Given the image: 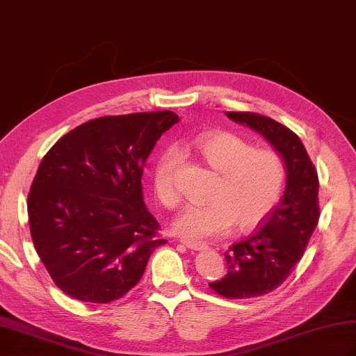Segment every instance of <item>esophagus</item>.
I'll use <instances>...</instances> for the list:
<instances>
[{"label": "esophagus", "instance_id": "34e87169", "mask_svg": "<svg viewBox=\"0 0 356 356\" xmlns=\"http://www.w3.org/2000/svg\"><path fill=\"white\" fill-rule=\"evenodd\" d=\"M180 242L184 243L185 247L191 251H204V250H207V245H204L202 242H193V241H186V239H181Z\"/></svg>", "mask_w": 356, "mask_h": 356}]
</instances>
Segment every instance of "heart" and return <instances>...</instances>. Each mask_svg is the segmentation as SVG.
<instances>
[{"label":"heart","mask_w":356,"mask_h":356,"mask_svg":"<svg viewBox=\"0 0 356 356\" xmlns=\"http://www.w3.org/2000/svg\"><path fill=\"white\" fill-rule=\"evenodd\" d=\"M195 147L218 179L212 188V202L191 204L172 222L180 238L193 242L218 239L234 222L247 230L257 225L278 203L286 185V163L277 152L254 149V145L230 132L203 135ZM176 145L163 150L153 172V189L165 207H176L180 194L175 185L179 159Z\"/></svg>","instance_id":"heart-1"}]
</instances>
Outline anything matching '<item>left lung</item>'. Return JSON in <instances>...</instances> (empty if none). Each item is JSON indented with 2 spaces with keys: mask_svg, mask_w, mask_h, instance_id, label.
<instances>
[{
  "mask_svg": "<svg viewBox=\"0 0 356 356\" xmlns=\"http://www.w3.org/2000/svg\"><path fill=\"white\" fill-rule=\"evenodd\" d=\"M225 114L265 136L284 159L287 170L280 203L248 238L232 245L225 252L229 273L209 284L222 298L248 299L275 290L302 259L321 216L318 177L302 141L289 127L256 113Z\"/></svg>",
  "mask_w": 356,
  "mask_h": 356,
  "instance_id": "left-lung-1",
  "label": "left lung"
}]
</instances>
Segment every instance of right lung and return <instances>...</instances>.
I'll use <instances>...</instances> for the list:
<instances>
[{
    "instance_id": "1",
    "label": "right lung",
    "mask_w": 356,
    "mask_h": 356,
    "mask_svg": "<svg viewBox=\"0 0 356 356\" xmlns=\"http://www.w3.org/2000/svg\"><path fill=\"white\" fill-rule=\"evenodd\" d=\"M171 111L106 115L63 135L44 154L29 194L34 248L56 286L108 304L143 277L161 245L141 176Z\"/></svg>"
}]
</instances>
